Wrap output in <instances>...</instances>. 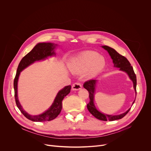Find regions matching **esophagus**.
I'll return each mask as SVG.
<instances>
[{
  "label": "esophagus",
  "instance_id": "esophagus-1",
  "mask_svg": "<svg viewBox=\"0 0 151 151\" xmlns=\"http://www.w3.org/2000/svg\"><path fill=\"white\" fill-rule=\"evenodd\" d=\"M81 88H82V85L79 82H76V83H73V85H72V89L73 90H75V91L79 90Z\"/></svg>",
  "mask_w": 151,
  "mask_h": 151
}]
</instances>
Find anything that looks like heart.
<instances>
[{
  "label": "heart",
  "mask_w": 151,
  "mask_h": 151,
  "mask_svg": "<svg viewBox=\"0 0 151 151\" xmlns=\"http://www.w3.org/2000/svg\"><path fill=\"white\" fill-rule=\"evenodd\" d=\"M106 65V60L95 51H87L72 57L69 63V68L73 73H87L89 77L99 73Z\"/></svg>",
  "instance_id": "obj_1"
}]
</instances>
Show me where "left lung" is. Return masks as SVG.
Here are the masks:
<instances>
[{"instance_id": "1", "label": "left lung", "mask_w": 151, "mask_h": 151, "mask_svg": "<svg viewBox=\"0 0 151 151\" xmlns=\"http://www.w3.org/2000/svg\"><path fill=\"white\" fill-rule=\"evenodd\" d=\"M101 47L108 52L111 58L112 59V61L114 64V67L119 68V70L125 72L128 75L130 79L133 81V87H134V89L136 93H136H137L136 76V74L134 73L133 68L131 66V64L130 63V62L128 61V60L125 57L119 54L114 49L106 45L102 46ZM97 82V80L91 79L85 82L83 85V88L87 89L89 93V97H90V101L87 104V109L89 111V112L97 119L101 121H113L120 119L122 118L124 116H125L127 114V113L129 112V111L130 110L131 107L130 109H128L125 112L119 115H106L99 111L97 109L94 103V93H95L96 86ZM134 101H135V100H134L132 105L134 104Z\"/></svg>"}]
</instances>
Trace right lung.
<instances>
[{"label":"right lung","mask_w":151,"mask_h":151,"mask_svg":"<svg viewBox=\"0 0 151 151\" xmlns=\"http://www.w3.org/2000/svg\"><path fill=\"white\" fill-rule=\"evenodd\" d=\"M57 44L52 43H39L33 48V50L26 55L21 60L18 64L16 75L14 81V88L15 93V99L18 108L27 119L35 122L50 121L55 119L60 113L62 109V101L63 99L69 94L71 90V86L64 87L57 93L54 102L50 108L42 114L37 115H32L26 112L19 102L17 94L18 81L21 72L35 61L44 60L49 57L54 56L55 53L54 49Z\"/></svg>","instance_id":"obj_1"}]
</instances>
